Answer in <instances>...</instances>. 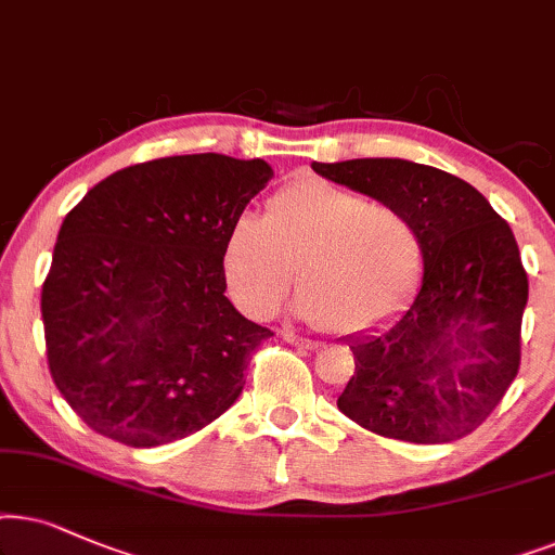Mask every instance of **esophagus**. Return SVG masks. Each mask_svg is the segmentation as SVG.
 <instances>
[{
    "label": "esophagus",
    "instance_id": "esophagus-1",
    "mask_svg": "<svg viewBox=\"0 0 555 555\" xmlns=\"http://www.w3.org/2000/svg\"><path fill=\"white\" fill-rule=\"evenodd\" d=\"M284 339L294 347H301V350H317V347H320V343H314V339L299 337V335H294V332H284Z\"/></svg>",
    "mask_w": 555,
    "mask_h": 555
}]
</instances>
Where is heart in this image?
Returning a JSON list of instances; mask_svg holds the SVG:
<instances>
[{
	"label": "heart",
	"mask_w": 555,
	"mask_h": 555,
	"mask_svg": "<svg viewBox=\"0 0 555 555\" xmlns=\"http://www.w3.org/2000/svg\"><path fill=\"white\" fill-rule=\"evenodd\" d=\"M421 263L416 225L396 205L317 180L279 190L263 218H235L223 243V276L243 312L271 314L297 271V314L345 335L393 314Z\"/></svg>",
	"instance_id": "heart-1"
}]
</instances>
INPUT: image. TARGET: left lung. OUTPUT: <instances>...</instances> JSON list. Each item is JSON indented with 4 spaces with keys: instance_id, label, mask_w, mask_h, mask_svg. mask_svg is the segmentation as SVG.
I'll return each mask as SVG.
<instances>
[{
    "instance_id": "left-lung-1",
    "label": "left lung",
    "mask_w": 555,
    "mask_h": 555,
    "mask_svg": "<svg viewBox=\"0 0 555 555\" xmlns=\"http://www.w3.org/2000/svg\"><path fill=\"white\" fill-rule=\"evenodd\" d=\"M416 225L424 279L409 307L345 337L354 373L337 409L367 431L447 444L482 424L520 367L528 273L518 243L469 182L409 159L312 162Z\"/></svg>"
}]
</instances>
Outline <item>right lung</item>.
<instances>
[{
	"label": "right lung",
	"instance_id": "obj_1",
	"mask_svg": "<svg viewBox=\"0 0 555 555\" xmlns=\"http://www.w3.org/2000/svg\"><path fill=\"white\" fill-rule=\"evenodd\" d=\"M273 177L263 159L182 154L108 175L65 216L42 284L48 365L101 437L150 449L201 431L273 332L225 297L223 243Z\"/></svg>",
	"mask_w": 555,
	"mask_h": 555
}]
</instances>
